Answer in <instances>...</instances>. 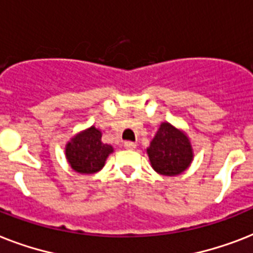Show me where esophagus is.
I'll list each match as a JSON object with an SVG mask.
<instances>
[{
	"label": "esophagus",
	"mask_w": 253,
	"mask_h": 253,
	"mask_svg": "<svg viewBox=\"0 0 253 253\" xmlns=\"http://www.w3.org/2000/svg\"><path fill=\"white\" fill-rule=\"evenodd\" d=\"M125 148H126V150L132 151L136 148V144H135L134 142H125Z\"/></svg>",
	"instance_id": "1"
}]
</instances>
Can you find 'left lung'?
Returning <instances> with one entry per match:
<instances>
[{
    "label": "left lung",
    "mask_w": 253,
    "mask_h": 253,
    "mask_svg": "<svg viewBox=\"0 0 253 253\" xmlns=\"http://www.w3.org/2000/svg\"><path fill=\"white\" fill-rule=\"evenodd\" d=\"M151 167L163 176H178L190 167L194 159L188 134L169 122H163L147 148Z\"/></svg>",
    "instance_id": "1"
}]
</instances>
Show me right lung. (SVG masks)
Returning <instances> with one entry per match:
<instances>
[{"mask_svg": "<svg viewBox=\"0 0 253 253\" xmlns=\"http://www.w3.org/2000/svg\"><path fill=\"white\" fill-rule=\"evenodd\" d=\"M113 152L114 148L102 142V132L94 126L73 135L65 144V159L71 168L80 174L99 172Z\"/></svg>", "mask_w": 253, "mask_h": 253, "instance_id": "add662e5", "label": "right lung"}]
</instances>
